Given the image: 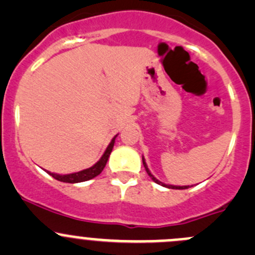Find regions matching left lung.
I'll use <instances>...</instances> for the list:
<instances>
[{"label": "left lung", "instance_id": "1", "mask_svg": "<svg viewBox=\"0 0 255 255\" xmlns=\"http://www.w3.org/2000/svg\"><path fill=\"white\" fill-rule=\"evenodd\" d=\"M142 159H143V165H144V168H145L146 173H148V175L150 176L151 180H153L154 182H156V184L161 185V186H164V187H168V189H176V190H184V189H189V187H190V186H174V185H165V184H163V182H160L158 179H155V177L151 175V173H150V171H149L148 166H146L145 160H144V158H142Z\"/></svg>", "mask_w": 255, "mask_h": 255}]
</instances>
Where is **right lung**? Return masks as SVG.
<instances>
[{"instance_id":"right-lung-1","label":"right lung","mask_w":255,"mask_h":255,"mask_svg":"<svg viewBox=\"0 0 255 255\" xmlns=\"http://www.w3.org/2000/svg\"><path fill=\"white\" fill-rule=\"evenodd\" d=\"M117 137V135H116ZM116 137H113V139L111 140V143L109 144L107 149L105 150L104 155L101 156L99 161H97L95 165H92L91 168L89 169H85V170L78 171V173H73V174H66V175H59V174H54L50 173V171H47L49 175H51L54 179L59 180V181H63V182H69V184H75V182H82V181H87L90 179H94L95 176L100 175L101 171L104 170V168L106 166L107 160L110 158V154H111L113 145H115V139Z\"/></svg>"}]
</instances>
